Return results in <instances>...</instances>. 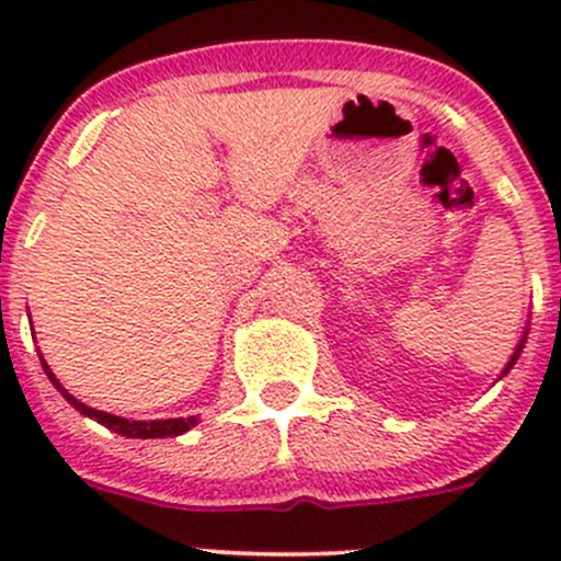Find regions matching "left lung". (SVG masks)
Returning <instances> with one entry per match:
<instances>
[{"mask_svg": "<svg viewBox=\"0 0 561 561\" xmlns=\"http://www.w3.org/2000/svg\"><path fill=\"white\" fill-rule=\"evenodd\" d=\"M522 347H524V342H522V344H518L516 355H513V358H511V364H507V366H505V371H511V369H513V364H516V358H518V353H522Z\"/></svg>", "mask_w": 561, "mask_h": 561, "instance_id": "left-lung-1", "label": "left lung"}]
</instances>
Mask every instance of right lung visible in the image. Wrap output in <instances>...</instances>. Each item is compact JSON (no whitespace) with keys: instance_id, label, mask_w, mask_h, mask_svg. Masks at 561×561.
Segmentation results:
<instances>
[{"instance_id":"add662e5","label":"right lung","mask_w":561,"mask_h":561,"mask_svg":"<svg viewBox=\"0 0 561 561\" xmlns=\"http://www.w3.org/2000/svg\"><path fill=\"white\" fill-rule=\"evenodd\" d=\"M39 360H43V358H39ZM43 369H45V375H48V380L54 382V386L61 390V396H65V399L70 401V404L76 407L78 412H81V415H87V417H94V421H98V423H103V426H105V428H111V432L122 434V437H133V439L179 437V434L190 432V428L195 426V423H197V417H195V415H192V417H168V421H124V417L107 415V412L92 410V407L81 404V401H78L76 396H70V393H67V390L59 386V380H56V377L50 375V369H48V366H45V360H43Z\"/></svg>"}]
</instances>
